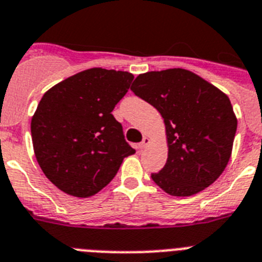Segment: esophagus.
<instances>
[{
	"label": "esophagus",
	"mask_w": 262,
	"mask_h": 262,
	"mask_svg": "<svg viewBox=\"0 0 262 262\" xmlns=\"http://www.w3.org/2000/svg\"><path fill=\"white\" fill-rule=\"evenodd\" d=\"M148 145H149V138L144 137V138H142V141L140 142V145H138V148H140V149H145V148Z\"/></svg>",
	"instance_id": "1"
}]
</instances>
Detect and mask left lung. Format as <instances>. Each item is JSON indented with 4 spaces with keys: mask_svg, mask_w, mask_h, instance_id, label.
<instances>
[{
    "mask_svg": "<svg viewBox=\"0 0 262 262\" xmlns=\"http://www.w3.org/2000/svg\"><path fill=\"white\" fill-rule=\"evenodd\" d=\"M130 90L164 118L168 159L150 178L173 196H191L226 168L237 132L230 99L211 83L183 69L150 71Z\"/></svg>",
    "mask_w": 262,
    "mask_h": 262,
    "instance_id": "1",
    "label": "left lung"
}]
</instances>
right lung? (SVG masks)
Returning <instances> with one entry per match:
<instances>
[{"label":"right lung","mask_w":262,"mask_h":262,"mask_svg":"<svg viewBox=\"0 0 262 262\" xmlns=\"http://www.w3.org/2000/svg\"><path fill=\"white\" fill-rule=\"evenodd\" d=\"M132 80L130 72L90 69L42 95L31 122L32 142L40 168L59 190L95 195L136 152L112 114Z\"/></svg>","instance_id":"right-lung-1"}]
</instances>
